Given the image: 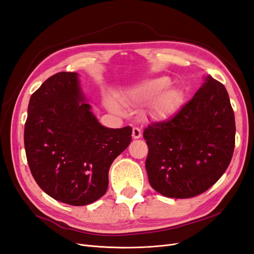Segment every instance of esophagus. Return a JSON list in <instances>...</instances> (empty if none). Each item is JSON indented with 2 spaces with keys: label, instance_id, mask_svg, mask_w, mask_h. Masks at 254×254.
<instances>
[{
  "label": "esophagus",
  "instance_id": "esophagus-1",
  "mask_svg": "<svg viewBox=\"0 0 254 254\" xmlns=\"http://www.w3.org/2000/svg\"><path fill=\"white\" fill-rule=\"evenodd\" d=\"M141 136H142L141 129L137 128V127H133L132 128V137H133V139H140Z\"/></svg>",
  "mask_w": 254,
  "mask_h": 254
}]
</instances>
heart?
<instances>
[{"mask_svg":"<svg viewBox=\"0 0 254 254\" xmlns=\"http://www.w3.org/2000/svg\"><path fill=\"white\" fill-rule=\"evenodd\" d=\"M171 83L172 80L167 76L147 79L130 88L126 93V101L133 104H147L151 100L148 106L149 114L156 120H165L178 111L184 101L183 91L172 87ZM107 107L115 113L123 111L122 104L113 95L107 98Z\"/></svg>","mask_w":254,"mask_h":254,"instance_id":"b5f03b06","label":"heart"}]
</instances>
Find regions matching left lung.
Masks as SVG:
<instances>
[{"label":"left lung","mask_w":254,"mask_h":254,"mask_svg":"<svg viewBox=\"0 0 254 254\" xmlns=\"http://www.w3.org/2000/svg\"><path fill=\"white\" fill-rule=\"evenodd\" d=\"M145 167L151 188L170 198L200 195L228 168L235 120L225 86L211 75L173 119L145 128Z\"/></svg>","instance_id":"left-lung-1"}]
</instances>
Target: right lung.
Masks as SVG:
<instances>
[{"instance_id": "add662e5", "label": "right lung", "mask_w": 254, "mask_h": 254, "mask_svg": "<svg viewBox=\"0 0 254 254\" xmlns=\"http://www.w3.org/2000/svg\"><path fill=\"white\" fill-rule=\"evenodd\" d=\"M78 76L57 73L30 96L24 146L41 190L58 201L80 206L105 195L109 168L131 142L132 128L103 126Z\"/></svg>"}]
</instances>
